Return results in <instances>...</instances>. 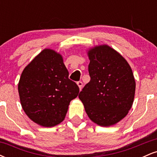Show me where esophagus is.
<instances>
[{"label":"esophagus","instance_id":"34e87169","mask_svg":"<svg viewBox=\"0 0 157 157\" xmlns=\"http://www.w3.org/2000/svg\"><path fill=\"white\" fill-rule=\"evenodd\" d=\"M77 86H79V89H80V90L82 89V82H81V81H78V82H77Z\"/></svg>","mask_w":157,"mask_h":157}]
</instances>
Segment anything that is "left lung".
I'll use <instances>...</instances> for the list:
<instances>
[{
  "label": "left lung",
  "instance_id": "1",
  "mask_svg": "<svg viewBox=\"0 0 157 157\" xmlns=\"http://www.w3.org/2000/svg\"><path fill=\"white\" fill-rule=\"evenodd\" d=\"M88 82L79 98L90 120L100 126L115 125L128 113L134 102V77L122 56L108 45L90 48Z\"/></svg>",
  "mask_w": 157,
  "mask_h": 157
}]
</instances>
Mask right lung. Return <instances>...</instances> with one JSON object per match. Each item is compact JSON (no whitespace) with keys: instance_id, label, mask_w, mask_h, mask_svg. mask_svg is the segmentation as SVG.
<instances>
[{"instance_id":"right-lung-1","label":"right lung","mask_w":157,"mask_h":157,"mask_svg":"<svg viewBox=\"0 0 157 157\" xmlns=\"http://www.w3.org/2000/svg\"><path fill=\"white\" fill-rule=\"evenodd\" d=\"M79 91L78 86L68 79L62 55L50 48H45L27 65L18 82L23 111L44 127L63 121L70 102Z\"/></svg>"}]
</instances>
